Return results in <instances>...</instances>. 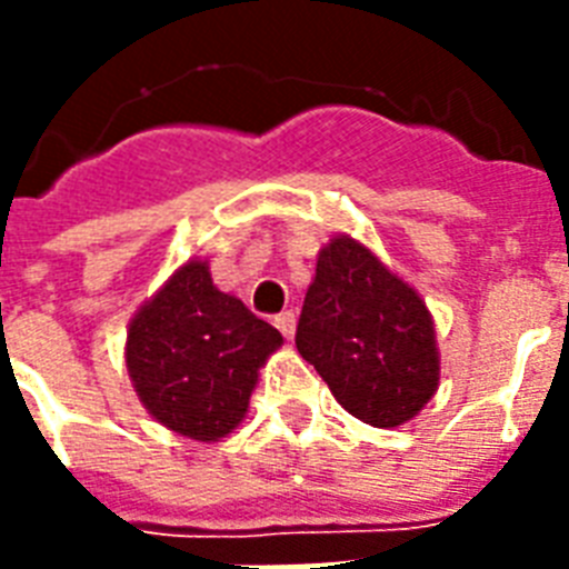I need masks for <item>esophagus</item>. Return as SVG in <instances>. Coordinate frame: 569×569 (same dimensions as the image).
Returning <instances> with one entry per match:
<instances>
[{"instance_id": "obj_1", "label": "esophagus", "mask_w": 569, "mask_h": 569, "mask_svg": "<svg viewBox=\"0 0 569 569\" xmlns=\"http://www.w3.org/2000/svg\"><path fill=\"white\" fill-rule=\"evenodd\" d=\"M274 325H277V330H280V333H283L286 339H295V328H298V316H295L292 310H286V312H280V316H277Z\"/></svg>"}]
</instances>
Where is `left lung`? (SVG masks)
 Returning <instances> with one entry per match:
<instances>
[{"label": "left lung", "mask_w": 569, "mask_h": 569, "mask_svg": "<svg viewBox=\"0 0 569 569\" xmlns=\"http://www.w3.org/2000/svg\"><path fill=\"white\" fill-rule=\"evenodd\" d=\"M295 346L348 413L398 428L440 389L428 303L363 241L337 232L316 257Z\"/></svg>", "instance_id": "1"}]
</instances>
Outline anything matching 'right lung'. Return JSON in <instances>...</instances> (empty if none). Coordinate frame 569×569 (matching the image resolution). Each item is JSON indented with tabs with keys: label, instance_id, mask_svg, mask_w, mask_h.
Wrapping results in <instances>:
<instances>
[{
	"label": "right lung",
	"instance_id": "1",
	"mask_svg": "<svg viewBox=\"0 0 569 569\" xmlns=\"http://www.w3.org/2000/svg\"><path fill=\"white\" fill-rule=\"evenodd\" d=\"M280 346V330L221 292L209 259L191 257L129 319L123 357L156 422L189 440L221 442L244 422L259 369Z\"/></svg>",
	"mask_w": 569,
	"mask_h": 569
}]
</instances>
